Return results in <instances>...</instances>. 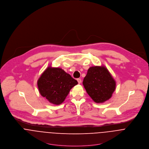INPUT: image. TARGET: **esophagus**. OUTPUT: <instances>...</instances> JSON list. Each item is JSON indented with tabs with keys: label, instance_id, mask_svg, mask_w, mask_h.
<instances>
[{
	"label": "esophagus",
	"instance_id": "esophagus-1",
	"mask_svg": "<svg viewBox=\"0 0 149 149\" xmlns=\"http://www.w3.org/2000/svg\"><path fill=\"white\" fill-rule=\"evenodd\" d=\"M77 82L79 84H80L81 83V80L80 79H77Z\"/></svg>",
	"mask_w": 149,
	"mask_h": 149
}]
</instances>
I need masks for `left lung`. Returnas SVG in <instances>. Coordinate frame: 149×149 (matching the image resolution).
<instances>
[{"label":"left lung","mask_w":149,"mask_h":149,"mask_svg":"<svg viewBox=\"0 0 149 149\" xmlns=\"http://www.w3.org/2000/svg\"><path fill=\"white\" fill-rule=\"evenodd\" d=\"M85 90L97 103L109 100L116 88V82L104 66L90 67L83 82Z\"/></svg>","instance_id":"8db88e82"}]
</instances>
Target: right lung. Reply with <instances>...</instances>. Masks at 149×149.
Masks as SVG:
<instances>
[{"label":"right lung","mask_w":149,"mask_h":149,"mask_svg":"<svg viewBox=\"0 0 149 149\" xmlns=\"http://www.w3.org/2000/svg\"><path fill=\"white\" fill-rule=\"evenodd\" d=\"M77 84V80L63 69L52 66L46 69L37 81L41 96L56 105L61 104L70 90Z\"/></svg>","instance_id":"obj_1"}]
</instances>
